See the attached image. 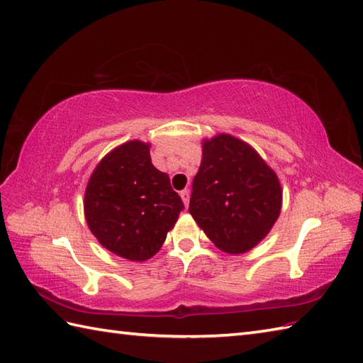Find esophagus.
Here are the masks:
<instances>
[{
	"instance_id": "obj_1",
	"label": "esophagus",
	"mask_w": 363,
	"mask_h": 363,
	"mask_svg": "<svg viewBox=\"0 0 363 363\" xmlns=\"http://www.w3.org/2000/svg\"><path fill=\"white\" fill-rule=\"evenodd\" d=\"M181 198H182V201H184V206H189V190H182L181 191Z\"/></svg>"
}]
</instances>
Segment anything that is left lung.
Listing matches in <instances>:
<instances>
[{"label":"left lung","mask_w":363,"mask_h":363,"mask_svg":"<svg viewBox=\"0 0 363 363\" xmlns=\"http://www.w3.org/2000/svg\"><path fill=\"white\" fill-rule=\"evenodd\" d=\"M281 203L277 176L250 145L228 134L204 142L189 211L215 246L250 251L273 228Z\"/></svg>","instance_id":"1"}]
</instances>
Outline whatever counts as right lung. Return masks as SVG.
I'll return each mask as SVG.
<instances>
[{"label":"right lung","mask_w":363,"mask_h":363,"mask_svg":"<svg viewBox=\"0 0 363 363\" xmlns=\"http://www.w3.org/2000/svg\"><path fill=\"white\" fill-rule=\"evenodd\" d=\"M184 209L167 173L151 164L150 145L115 148L91 174L84 199L87 225L99 243L129 260L156 254Z\"/></svg>","instance_id":"right-lung-1"}]
</instances>
